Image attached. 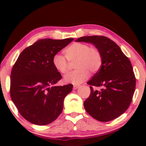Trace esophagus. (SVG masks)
<instances>
[{"label":"esophagus","mask_w":146,"mask_h":146,"mask_svg":"<svg viewBox=\"0 0 146 146\" xmlns=\"http://www.w3.org/2000/svg\"><path fill=\"white\" fill-rule=\"evenodd\" d=\"M79 88V86H78V85H74L73 86V89L74 90H77L78 88Z\"/></svg>","instance_id":"1"}]
</instances>
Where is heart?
<instances>
[{"label":"heart","instance_id":"heart-1","mask_svg":"<svg viewBox=\"0 0 146 146\" xmlns=\"http://www.w3.org/2000/svg\"><path fill=\"white\" fill-rule=\"evenodd\" d=\"M65 56L69 62H75L76 70L64 76L66 83L80 84L88 78L90 72L96 73L100 69L102 64L101 52L96 48L90 47L86 44L76 42L64 50ZM64 56L56 54L52 58L53 66L59 72L66 74L68 71L69 62Z\"/></svg>","mask_w":146,"mask_h":146}]
</instances>
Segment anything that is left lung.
<instances>
[{"mask_svg": "<svg viewBox=\"0 0 146 146\" xmlns=\"http://www.w3.org/2000/svg\"><path fill=\"white\" fill-rule=\"evenodd\" d=\"M76 42L92 43L101 52L102 64L88 84L90 95L84 102L86 111L100 121H109L125 112L135 88V78L128 58L120 48L103 36L80 37ZM92 86L102 87L94 91Z\"/></svg>", "mask_w": 146, "mask_h": 146, "instance_id": "left-lung-1", "label": "left lung"}]
</instances>
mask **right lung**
<instances>
[{
	"instance_id": "obj_1",
	"label": "right lung",
	"mask_w": 146,
	"mask_h": 146,
	"mask_svg": "<svg viewBox=\"0 0 146 146\" xmlns=\"http://www.w3.org/2000/svg\"><path fill=\"white\" fill-rule=\"evenodd\" d=\"M74 38H43L21 53L11 74V96L24 118L32 123L47 125L63 110L64 99L73 85L55 86L62 78L52 64L54 55Z\"/></svg>"
}]
</instances>
